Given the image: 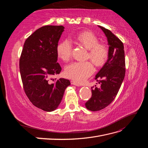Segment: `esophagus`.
Instances as JSON below:
<instances>
[{
	"label": "esophagus",
	"mask_w": 148,
	"mask_h": 148,
	"mask_svg": "<svg viewBox=\"0 0 148 148\" xmlns=\"http://www.w3.org/2000/svg\"><path fill=\"white\" fill-rule=\"evenodd\" d=\"M71 84L75 85V86H81V83H79L77 82H75V81H73V80H71Z\"/></svg>",
	"instance_id": "obj_1"
}]
</instances>
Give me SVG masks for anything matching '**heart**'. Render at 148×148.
Instances as JSON below:
<instances>
[{
	"label": "heart",
	"mask_w": 148,
	"mask_h": 148,
	"mask_svg": "<svg viewBox=\"0 0 148 148\" xmlns=\"http://www.w3.org/2000/svg\"><path fill=\"white\" fill-rule=\"evenodd\" d=\"M74 39L88 49V57L96 65L101 66L104 64L109 55V49L105 44L99 43V39L95 34L88 31H83L75 36ZM71 52L72 44L70 40H63L58 44L57 55L62 60L68 61ZM94 71L95 67L91 62H75L65 66L64 73L66 77L81 83L90 77Z\"/></svg>",
	"instance_id": "b5f03b06"
}]
</instances>
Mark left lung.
<instances>
[{"instance_id": "1", "label": "left lung", "mask_w": 148, "mask_h": 148, "mask_svg": "<svg viewBox=\"0 0 148 148\" xmlns=\"http://www.w3.org/2000/svg\"><path fill=\"white\" fill-rule=\"evenodd\" d=\"M105 34L109 45L108 59L95 77L101 87H91L92 96L86 103L91 111L101 110L112 102L120 88L125 75L123 44L109 29L98 26ZM98 79H101L98 80Z\"/></svg>"}]
</instances>
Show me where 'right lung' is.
<instances>
[{
    "mask_svg": "<svg viewBox=\"0 0 148 148\" xmlns=\"http://www.w3.org/2000/svg\"><path fill=\"white\" fill-rule=\"evenodd\" d=\"M63 26H44L26 40L20 59L23 88L32 104L44 111L56 110L62 101L69 79H51L59 74L57 48L64 31Z\"/></svg>",
    "mask_w": 148,
    "mask_h": 148,
    "instance_id": "right-lung-1",
    "label": "right lung"
}]
</instances>
